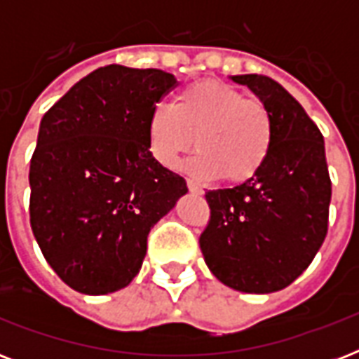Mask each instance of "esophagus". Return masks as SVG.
<instances>
[{
	"instance_id": "esophagus-1",
	"label": "esophagus",
	"mask_w": 359,
	"mask_h": 359,
	"mask_svg": "<svg viewBox=\"0 0 359 359\" xmlns=\"http://www.w3.org/2000/svg\"><path fill=\"white\" fill-rule=\"evenodd\" d=\"M186 184H188V190L190 191H194V194H197V196H203V190H201V186L199 184H196V182H194V180H186Z\"/></svg>"
}]
</instances>
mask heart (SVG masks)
<instances>
[{"instance_id": "b5f03b06", "label": "heart", "mask_w": 359, "mask_h": 359, "mask_svg": "<svg viewBox=\"0 0 359 359\" xmlns=\"http://www.w3.org/2000/svg\"><path fill=\"white\" fill-rule=\"evenodd\" d=\"M199 151L186 169L199 179L244 184L264 168L273 145V119L266 104L219 80L190 83L173 106H156L147 123L151 156L173 168L191 151Z\"/></svg>"}]
</instances>
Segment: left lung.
<instances>
[{
	"label": "left lung",
	"mask_w": 359,
	"mask_h": 359,
	"mask_svg": "<svg viewBox=\"0 0 359 359\" xmlns=\"http://www.w3.org/2000/svg\"><path fill=\"white\" fill-rule=\"evenodd\" d=\"M231 80L266 104L273 145L255 179L205 194L210 219L199 245L222 283L268 294L292 283L320 250L328 233L332 180L323 134L287 89L262 74Z\"/></svg>",
	"instance_id": "1"
}]
</instances>
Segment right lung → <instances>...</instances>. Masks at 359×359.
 <instances>
[{
  "mask_svg": "<svg viewBox=\"0 0 359 359\" xmlns=\"http://www.w3.org/2000/svg\"><path fill=\"white\" fill-rule=\"evenodd\" d=\"M175 86L163 70L108 65L42 117L29 222L70 289L97 296L126 287L143 264L149 231L188 191L147 145L149 115Z\"/></svg>",
  "mask_w": 359,
  "mask_h": 359,
  "instance_id": "right-lung-1",
  "label": "right lung"
}]
</instances>
